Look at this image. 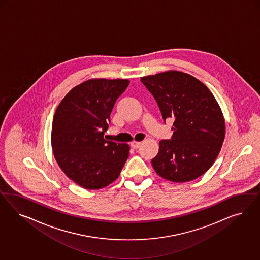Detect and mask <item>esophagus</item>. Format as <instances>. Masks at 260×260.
Returning a JSON list of instances; mask_svg holds the SVG:
<instances>
[{"instance_id":"1","label":"esophagus","mask_w":260,"mask_h":260,"mask_svg":"<svg viewBox=\"0 0 260 260\" xmlns=\"http://www.w3.org/2000/svg\"><path fill=\"white\" fill-rule=\"evenodd\" d=\"M131 146L133 149H138L141 146V142L133 141L131 143Z\"/></svg>"}]
</instances>
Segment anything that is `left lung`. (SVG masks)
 <instances>
[{"instance_id": "8db88e82", "label": "left lung", "mask_w": 260, "mask_h": 260, "mask_svg": "<svg viewBox=\"0 0 260 260\" xmlns=\"http://www.w3.org/2000/svg\"><path fill=\"white\" fill-rule=\"evenodd\" d=\"M156 100L162 117L173 119V137L159 142L151 164L159 176L188 182L203 175L219 154L225 119L213 93L198 79L169 71L141 77Z\"/></svg>"}]
</instances>
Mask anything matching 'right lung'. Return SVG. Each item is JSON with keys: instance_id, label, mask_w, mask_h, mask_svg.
I'll list each match as a JSON object with an SVG mask.
<instances>
[{"instance_id": "right-lung-1", "label": "right lung", "mask_w": 260, "mask_h": 260, "mask_svg": "<svg viewBox=\"0 0 260 260\" xmlns=\"http://www.w3.org/2000/svg\"><path fill=\"white\" fill-rule=\"evenodd\" d=\"M127 79H90L73 87L55 111L51 146L59 167L82 188L99 189L118 178L129 153L127 144L104 139Z\"/></svg>"}]
</instances>
